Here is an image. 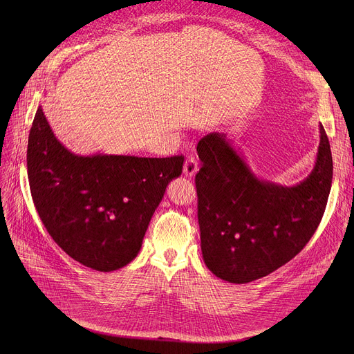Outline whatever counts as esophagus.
<instances>
[{"label":"esophagus","instance_id":"esophagus-1","mask_svg":"<svg viewBox=\"0 0 354 354\" xmlns=\"http://www.w3.org/2000/svg\"><path fill=\"white\" fill-rule=\"evenodd\" d=\"M198 160L194 156H188L183 163V174L187 176H194L198 172Z\"/></svg>","mask_w":354,"mask_h":354}]
</instances>
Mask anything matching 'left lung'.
Here are the masks:
<instances>
[{
  "label": "left lung",
  "instance_id": "obj_1",
  "mask_svg": "<svg viewBox=\"0 0 354 354\" xmlns=\"http://www.w3.org/2000/svg\"><path fill=\"white\" fill-rule=\"evenodd\" d=\"M195 176L201 250L221 280L245 284L299 254L323 218L333 180L328 138L320 124L317 160L295 187L258 179L224 133L203 136Z\"/></svg>",
  "mask_w": 354,
  "mask_h": 354
}]
</instances>
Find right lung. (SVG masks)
Listing matches in <instances>:
<instances>
[{
    "mask_svg": "<svg viewBox=\"0 0 354 354\" xmlns=\"http://www.w3.org/2000/svg\"><path fill=\"white\" fill-rule=\"evenodd\" d=\"M183 156L138 158L71 153L37 109L27 171L37 212L67 255L96 271L127 266Z\"/></svg>",
    "mask_w": 354,
    "mask_h": 354,
    "instance_id": "add662e5",
    "label": "right lung"
}]
</instances>
